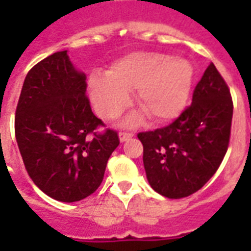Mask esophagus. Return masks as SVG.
Instances as JSON below:
<instances>
[{
	"label": "esophagus",
	"mask_w": 251,
	"mask_h": 251,
	"mask_svg": "<svg viewBox=\"0 0 251 251\" xmlns=\"http://www.w3.org/2000/svg\"><path fill=\"white\" fill-rule=\"evenodd\" d=\"M134 137V133L131 131H121L120 133V141L121 142H125V141H129L130 138Z\"/></svg>",
	"instance_id": "1"
}]
</instances>
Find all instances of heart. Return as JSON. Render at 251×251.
I'll return each mask as SVG.
<instances>
[{"label":"heart","mask_w":251,"mask_h":251,"mask_svg":"<svg viewBox=\"0 0 251 251\" xmlns=\"http://www.w3.org/2000/svg\"><path fill=\"white\" fill-rule=\"evenodd\" d=\"M194 69L185 58L167 54L134 52L116 61L105 75L88 80L91 101L99 116L116 118L129 104L127 91L135 90V101L155 122H167L186 105Z\"/></svg>","instance_id":"b5f03b06"}]
</instances>
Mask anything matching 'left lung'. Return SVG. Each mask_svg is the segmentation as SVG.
I'll use <instances>...</instances> for the list:
<instances>
[{
    "mask_svg": "<svg viewBox=\"0 0 251 251\" xmlns=\"http://www.w3.org/2000/svg\"><path fill=\"white\" fill-rule=\"evenodd\" d=\"M233 101L211 62L195 86L193 102L168 126L138 133L150 185L169 199L202 189L216 173L229 146Z\"/></svg>",
    "mask_w": 251,
    "mask_h": 251,
    "instance_id": "obj_1",
    "label": "left lung"
}]
</instances>
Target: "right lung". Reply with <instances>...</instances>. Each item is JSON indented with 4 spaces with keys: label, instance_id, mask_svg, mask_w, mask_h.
<instances>
[{
    "label": "right lung",
    "instance_id": "add662e5",
    "mask_svg": "<svg viewBox=\"0 0 251 251\" xmlns=\"http://www.w3.org/2000/svg\"><path fill=\"white\" fill-rule=\"evenodd\" d=\"M66 52L50 54L25 76L15 138L33 183L56 201L78 202L101 185L120 138L92 113L86 75Z\"/></svg>",
    "mask_w": 251,
    "mask_h": 251
}]
</instances>
